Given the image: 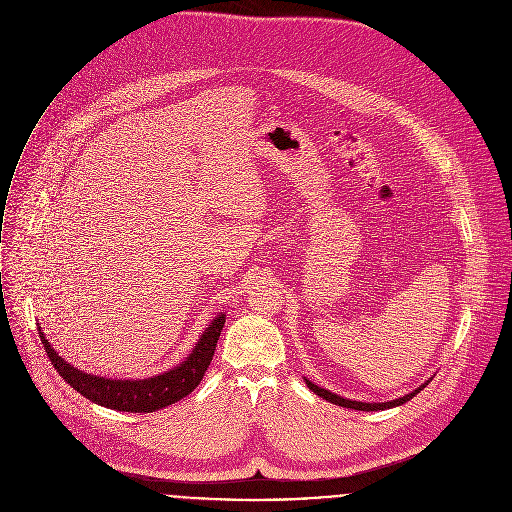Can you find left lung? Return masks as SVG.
<instances>
[{
  "label": "left lung",
  "mask_w": 512,
  "mask_h": 512,
  "mask_svg": "<svg viewBox=\"0 0 512 512\" xmlns=\"http://www.w3.org/2000/svg\"><path fill=\"white\" fill-rule=\"evenodd\" d=\"M306 385H309V389H313L317 395H321L323 399H327V401H331V403H335V405H341V407H349V410H361V412H377V410H389V407H395V405H401V403H405V401H410L414 395H418L426 385H422L420 389H416V391H412L410 395H403V397H399V399H393V401H385V403H363V401H351V399H343L341 395H335V393H331L329 389H323V387H319V385H315V383H311L309 379H306Z\"/></svg>",
  "instance_id": "1"
}]
</instances>
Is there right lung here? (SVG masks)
<instances>
[{
    "label": "right lung",
    "mask_w": 512,
    "mask_h": 512,
    "mask_svg": "<svg viewBox=\"0 0 512 512\" xmlns=\"http://www.w3.org/2000/svg\"><path fill=\"white\" fill-rule=\"evenodd\" d=\"M224 323H226V315H220L218 319H214L212 325L206 329V333H203L201 339L197 341L193 353L179 367L163 375H155L139 381L105 379V377L82 373L72 365H68L62 357H58V353L50 347L42 331H40V339L54 369L80 395H84L86 399L98 405L111 407V410H117V412L149 414L183 399L199 385V381L203 379V375H206L212 363Z\"/></svg>",
    "instance_id": "right-lung-1"
}]
</instances>
